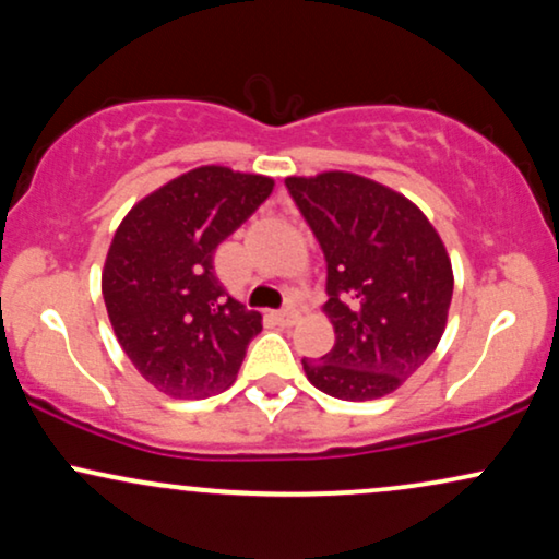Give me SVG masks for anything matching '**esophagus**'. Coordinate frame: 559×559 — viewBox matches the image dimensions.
<instances>
[{"label": "esophagus", "mask_w": 559, "mask_h": 559, "mask_svg": "<svg viewBox=\"0 0 559 559\" xmlns=\"http://www.w3.org/2000/svg\"><path fill=\"white\" fill-rule=\"evenodd\" d=\"M273 318L278 320V323H284V325H294L299 320V310L294 305H286L284 310H278V312H273Z\"/></svg>", "instance_id": "1"}]
</instances>
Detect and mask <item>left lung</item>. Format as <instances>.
Returning a JSON list of instances; mask_svg holds the SVG:
<instances>
[{
  "mask_svg": "<svg viewBox=\"0 0 559 559\" xmlns=\"http://www.w3.org/2000/svg\"><path fill=\"white\" fill-rule=\"evenodd\" d=\"M286 186L329 262L323 312L336 333L329 355L301 360L307 381L344 402L381 400L447 329L454 273L444 241L418 204L373 178L325 170Z\"/></svg>",
  "mask_w": 559,
  "mask_h": 559,
  "instance_id": "obj_1",
  "label": "left lung"
}]
</instances>
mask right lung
Segmentation results:
<instances>
[{
    "label": "right lung",
    "instance_id": "1",
    "mask_svg": "<svg viewBox=\"0 0 559 559\" xmlns=\"http://www.w3.org/2000/svg\"><path fill=\"white\" fill-rule=\"evenodd\" d=\"M275 181L226 165L181 173L139 199L115 230L102 297L120 346L173 400H202L236 381L262 316L226 297L213 267Z\"/></svg>",
    "mask_w": 559,
    "mask_h": 559
}]
</instances>
